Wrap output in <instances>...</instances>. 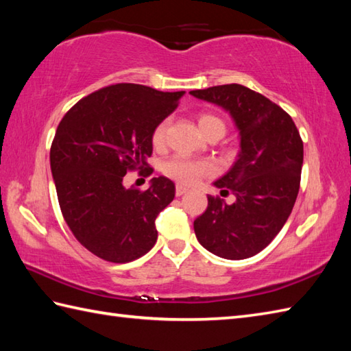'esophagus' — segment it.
Listing matches in <instances>:
<instances>
[{"mask_svg": "<svg viewBox=\"0 0 351 351\" xmlns=\"http://www.w3.org/2000/svg\"><path fill=\"white\" fill-rule=\"evenodd\" d=\"M189 191V189H185V187H182V185H176V196L180 197V196H184L185 193Z\"/></svg>", "mask_w": 351, "mask_h": 351, "instance_id": "34e87169", "label": "esophagus"}]
</instances>
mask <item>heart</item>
<instances>
[{
    "label": "heart",
    "instance_id": "b5f03b06",
    "mask_svg": "<svg viewBox=\"0 0 351 351\" xmlns=\"http://www.w3.org/2000/svg\"><path fill=\"white\" fill-rule=\"evenodd\" d=\"M199 128L204 132V136L210 134L213 131H223L225 132L226 126L225 122L221 121L220 117L214 116L211 113H202L199 114L197 119ZM169 121L164 119L158 125L155 126L152 132V143L154 146H161L166 140V131H167ZM164 173H166L171 180L184 184V185H195L197 184L204 176L210 175L214 170V166L211 161L208 160H200V158H190V156L185 155H175L171 156L170 160L164 162L162 166Z\"/></svg>",
    "mask_w": 351,
    "mask_h": 351
}]
</instances>
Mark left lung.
<instances>
[{"label":"left lung","mask_w":351,"mask_h":351,"mask_svg":"<svg viewBox=\"0 0 351 351\" xmlns=\"http://www.w3.org/2000/svg\"><path fill=\"white\" fill-rule=\"evenodd\" d=\"M190 95L226 110L240 132L237 161L214 182L221 193H232L235 202L208 196L206 211L195 220L197 241L225 259L255 256L280 232L299 195L300 134L279 106L241 84Z\"/></svg>","instance_id":"1"}]
</instances>
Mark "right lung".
I'll return each instance as SVG.
<instances>
[{
    "label": "right lung",
    "mask_w": 351,
    "mask_h": 351,
    "mask_svg": "<svg viewBox=\"0 0 351 351\" xmlns=\"http://www.w3.org/2000/svg\"><path fill=\"white\" fill-rule=\"evenodd\" d=\"M185 92L121 83L78 101L58 123L49 161L58 204L72 234L110 263L143 256L156 241L155 219L175 197V184L152 178L146 191L123 176L152 173L155 126L173 113Z\"/></svg>",
    "instance_id": "add662e5"
}]
</instances>
